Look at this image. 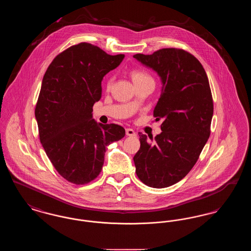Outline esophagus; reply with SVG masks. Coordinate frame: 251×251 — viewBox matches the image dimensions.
<instances>
[{"instance_id": "esophagus-1", "label": "esophagus", "mask_w": 251, "mask_h": 251, "mask_svg": "<svg viewBox=\"0 0 251 251\" xmlns=\"http://www.w3.org/2000/svg\"><path fill=\"white\" fill-rule=\"evenodd\" d=\"M126 135H128V136H135L136 133H135V131H133L132 129L128 128V129H126Z\"/></svg>"}]
</instances>
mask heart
<instances>
[{
    "label": "heart",
    "mask_w": 251,
    "mask_h": 251,
    "mask_svg": "<svg viewBox=\"0 0 251 251\" xmlns=\"http://www.w3.org/2000/svg\"><path fill=\"white\" fill-rule=\"evenodd\" d=\"M131 76L135 85L146 82V81H149V80H153L150 74H148L147 72H143V71H139V70H132L131 72ZM113 82H114V76L109 75L105 80V85L107 87H110L113 84Z\"/></svg>",
    "instance_id": "b5f03b06"
}]
</instances>
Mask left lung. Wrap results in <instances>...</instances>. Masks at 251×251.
Listing matches in <instances>:
<instances>
[{"label": "left lung", "instance_id": "left-lung-1", "mask_svg": "<svg viewBox=\"0 0 251 251\" xmlns=\"http://www.w3.org/2000/svg\"><path fill=\"white\" fill-rule=\"evenodd\" d=\"M134 58L153 69L163 88L153 117L163 120L153 138L138 132L140 149L133 156L143 183L165 188L183 179L197 163L211 134L213 96L201 63L182 49L165 48Z\"/></svg>", "mask_w": 251, "mask_h": 251}]
</instances>
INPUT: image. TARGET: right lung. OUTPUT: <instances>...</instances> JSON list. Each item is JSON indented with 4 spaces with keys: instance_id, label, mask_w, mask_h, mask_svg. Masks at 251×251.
I'll return each mask as SVG.
<instances>
[{
    "instance_id": "right-lung-1",
    "label": "right lung",
    "mask_w": 251,
    "mask_h": 251,
    "mask_svg": "<svg viewBox=\"0 0 251 251\" xmlns=\"http://www.w3.org/2000/svg\"><path fill=\"white\" fill-rule=\"evenodd\" d=\"M123 58L82 42L60 52L45 72L35 109L39 139L53 167L72 183L95 179L106 147L125 136L120 125L92 119L103 76Z\"/></svg>"
}]
</instances>
